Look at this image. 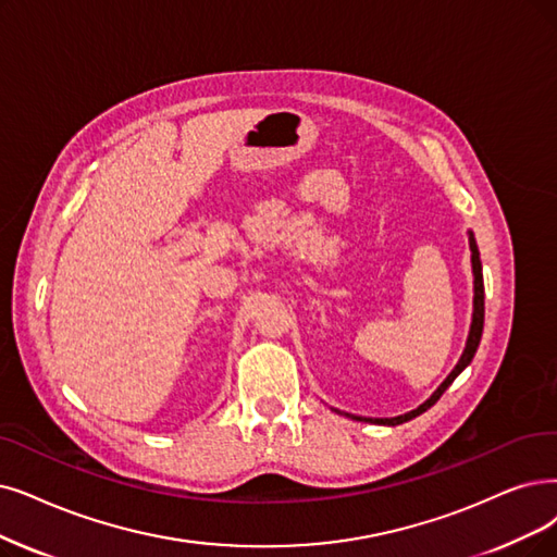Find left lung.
I'll list each match as a JSON object with an SVG mask.
<instances>
[{
    "instance_id": "left-lung-1",
    "label": "left lung",
    "mask_w": 557,
    "mask_h": 557,
    "mask_svg": "<svg viewBox=\"0 0 557 557\" xmlns=\"http://www.w3.org/2000/svg\"><path fill=\"white\" fill-rule=\"evenodd\" d=\"M469 244H471V262H473V320H471V331H469V338H466V347L461 351V359L457 361L455 370L446 376V382H443L430 399H425L418 409L405 413V416H395V418H363V416H351V413H345L347 418L351 420H361V422H374V425H388V428H395V425H403V422L420 416L422 411H428L432 405H436V399L446 393V388L457 380V374L469 366L473 361V356L478 351V345H480V338H482V326H484V281H482V262H480V251H478V244H475V237L473 233H469ZM336 413H343L338 409H333Z\"/></svg>"
}]
</instances>
